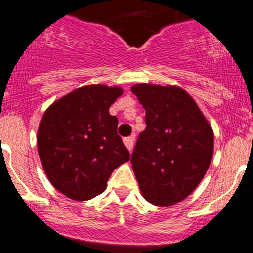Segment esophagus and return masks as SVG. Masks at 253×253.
<instances>
[{
	"label": "esophagus",
	"mask_w": 253,
	"mask_h": 253,
	"mask_svg": "<svg viewBox=\"0 0 253 253\" xmlns=\"http://www.w3.org/2000/svg\"><path fill=\"white\" fill-rule=\"evenodd\" d=\"M134 140H135L134 135H131V136L124 137L123 142H124V145H126V147L127 150H129V151H131V150H132V146H134Z\"/></svg>",
	"instance_id": "1"
}]
</instances>
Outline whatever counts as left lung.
<instances>
[{
	"label": "left lung",
	"instance_id": "1",
	"mask_svg": "<svg viewBox=\"0 0 253 253\" xmlns=\"http://www.w3.org/2000/svg\"><path fill=\"white\" fill-rule=\"evenodd\" d=\"M131 92L146 111V129L131 155L140 191L154 206H173L208 171L214 152L211 126L181 87L139 84Z\"/></svg>",
	"mask_w": 253,
	"mask_h": 253
}]
</instances>
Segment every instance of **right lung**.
<instances>
[{"mask_svg":"<svg viewBox=\"0 0 253 253\" xmlns=\"http://www.w3.org/2000/svg\"><path fill=\"white\" fill-rule=\"evenodd\" d=\"M118 86L89 84L70 92L45 111L37 145L50 183L67 198L88 201L107 188L112 172L130 155L117 134L109 107L122 96Z\"/></svg>","mask_w":253,"mask_h":253,"instance_id":"1","label":"right lung"}]
</instances>
